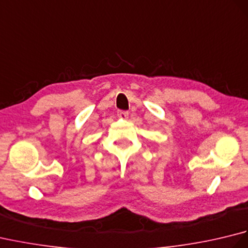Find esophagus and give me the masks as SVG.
Wrapping results in <instances>:
<instances>
[{"label":"esophagus","mask_w":248,"mask_h":248,"mask_svg":"<svg viewBox=\"0 0 248 248\" xmlns=\"http://www.w3.org/2000/svg\"><path fill=\"white\" fill-rule=\"evenodd\" d=\"M117 115H118V117H120V118H128V116H129V112H128V110H123V109H119L118 112H117Z\"/></svg>","instance_id":"obj_1"}]
</instances>
